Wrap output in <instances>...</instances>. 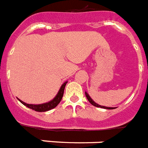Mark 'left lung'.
Segmentation results:
<instances>
[{"label":"left lung","instance_id":"8db88e82","mask_svg":"<svg viewBox=\"0 0 148 148\" xmlns=\"http://www.w3.org/2000/svg\"><path fill=\"white\" fill-rule=\"evenodd\" d=\"M85 93H86V98H87V99L88 100V101L90 102L92 106H95V107H99V108H106V109H114V108H113V107H106V106H100V105H99V104H97L96 102H95L94 101H93L92 99V98H91L90 96H89V95L88 94V93L86 92H85Z\"/></svg>","mask_w":148,"mask_h":148}]
</instances>
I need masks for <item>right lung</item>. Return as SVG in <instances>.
I'll use <instances>...</instances> for the list:
<instances>
[{
    "label": "right lung",
    "instance_id": "add662e5",
    "mask_svg": "<svg viewBox=\"0 0 148 148\" xmlns=\"http://www.w3.org/2000/svg\"><path fill=\"white\" fill-rule=\"evenodd\" d=\"M67 82H65L64 83L62 84L61 87H60V90L58 92V93L56 94L54 99H53L51 101H48V102H46V103L42 104H39V105H34V104H27L25 103L24 101H21V99L18 100L21 101V103L23 104V106H27V108H29L30 109H33L34 111H36V112H47V111H49V110H51L53 108H54L55 107L59 105L60 101H61V99H62V96H63V92H64L65 86L66 85Z\"/></svg>",
    "mask_w": 148,
    "mask_h": 148
}]
</instances>
